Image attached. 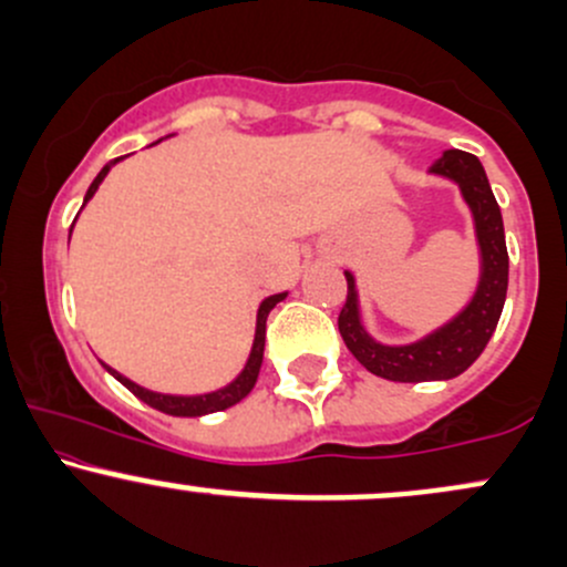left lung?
<instances>
[{"mask_svg":"<svg viewBox=\"0 0 567 567\" xmlns=\"http://www.w3.org/2000/svg\"><path fill=\"white\" fill-rule=\"evenodd\" d=\"M429 173L453 181L461 188V197L472 210L474 237L480 247V282L470 303L437 330L426 333L413 343L375 341L362 324L360 292L351 271H343L349 282V296L338 315V330L351 354L362 368L386 381L421 383V381H447L464 373L466 368L483 354L496 330L501 309L506 301L509 285V256H506L504 220L493 188L487 184L483 162L470 152L447 148L442 157L429 167Z\"/></svg>","mask_w":567,"mask_h":567,"instance_id":"8db88e82","label":"left lung"}]
</instances>
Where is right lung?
Masks as SVG:
<instances>
[{"label":"right lung","instance_id":"add662e5","mask_svg":"<svg viewBox=\"0 0 567 567\" xmlns=\"http://www.w3.org/2000/svg\"><path fill=\"white\" fill-rule=\"evenodd\" d=\"M122 157H116L109 162V165H103V171L95 175V181L90 184L87 194H84V202L82 207L87 205L90 199H93V194L97 192V186H101V181L106 178L109 171L120 162ZM76 220V218H74ZM69 239H71V231H69ZM288 296V292H277V296H269L264 298L261 306H258V317H256V338H252V349H250V357H247L243 373L237 375L231 383H226V386L216 389V392H207V394H162V392H152V389H143L138 386L135 381H130L127 375L116 373L114 368H109L106 362H103V368L109 370V373L114 375L116 381L122 383V386L130 389L135 396H138L141 402H146V405H152L154 410H159V413H167V415H184V419H197V415H207V413H218V410H226L231 405H237L239 400H245L247 394H250V389L256 386L258 381V373H261V362H264V347H266V317H269V311L275 309V306L282 301V298Z\"/></svg>","mask_w":567,"mask_h":567}]
</instances>
